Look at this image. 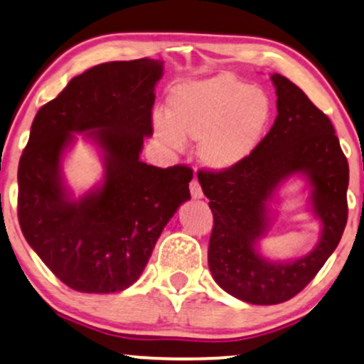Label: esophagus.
Returning a JSON list of instances; mask_svg holds the SVG:
<instances>
[{"mask_svg": "<svg viewBox=\"0 0 364 364\" xmlns=\"http://www.w3.org/2000/svg\"><path fill=\"white\" fill-rule=\"evenodd\" d=\"M191 194H192V198H194V199L203 198V189H200V183H199L198 178H194V181L191 182Z\"/></svg>", "mask_w": 364, "mask_h": 364, "instance_id": "obj_1", "label": "esophagus"}]
</instances>
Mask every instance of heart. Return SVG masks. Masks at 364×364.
<instances>
[{"label": "heart", "instance_id": "b5f03b06", "mask_svg": "<svg viewBox=\"0 0 364 364\" xmlns=\"http://www.w3.org/2000/svg\"><path fill=\"white\" fill-rule=\"evenodd\" d=\"M271 117L272 105L264 90L233 75H216L175 88L166 117L158 115L155 129L173 149L183 146V138L199 139L200 161L228 170L254 155Z\"/></svg>", "mask_w": 364, "mask_h": 364}]
</instances>
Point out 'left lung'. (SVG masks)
I'll list each match as a JSON object with an SVG mask.
<instances>
[{
  "mask_svg": "<svg viewBox=\"0 0 364 364\" xmlns=\"http://www.w3.org/2000/svg\"><path fill=\"white\" fill-rule=\"evenodd\" d=\"M271 80L277 117L254 155L233 168L198 173L215 218L208 249L211 274L226 293L254 305H276L300 293L339 245L348 223L349 165L331 119L288 78ZM294 173L309 178L323 235L305 258L269 263L255 243L268 228L267 203L275 187Z\"/></svg>",
  "mask_w": 364,
  "mask_h": 364,
  "instance_id": "left-lung-1",
  "label": "left lung"
}]
</instances>
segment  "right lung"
<instances>
[{
    "label": "right lung",
    "mask_w": 364,
    "mask_h": 364,
    "mask_svg": "<svg viewBox=\"0 0 364 364\" xmlns=\"http://www.w3.org/2000/svg\"><path fill=\"white\" fill-rule=\"evenodd\" d=\"M164 63L155 59L97 64L42 105L18 164V221L28 245L55 277L81 293L129 288L148 264L165 225L191 199L192 170L139 160L153 134L151 109ZM73 132L102 149L105 183L71 200L60 156Z\"/></svg>",
    "instance_id": "right-lung-1"
}]
</instances>
